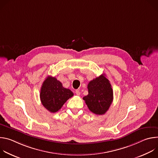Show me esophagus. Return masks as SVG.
<instances>
[{
  "label": "esophagus",
  "mask_w": 158,
  "mask_h": 158,
  "mask_svg": "<svg viewBox=\"0 0 158 158\" xmlns=\"http://www.w3.org/2000/svg\"><path fill=\"white\" fill-rule=\"evenodd\" d=\"M75 93H76V95H77V96H79V95H80V91H79V90H76V91H75Z\"/></svg>",
  "instance_id": "esophagus-1"
}]
</instances>
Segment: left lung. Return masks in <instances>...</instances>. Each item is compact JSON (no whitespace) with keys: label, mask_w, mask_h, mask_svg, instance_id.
Wrapping results in <instances>:
<instances>
[{"label":"left lung","mask_w":158,"mask_h":158,"mask_svg":"<svg viewBox=\"0 0 158 158\" xmlns=\"http://www.w3.org/2000/svg\"><path fill=\"white\" fill-rule=\"evenodd\" d=\"M88 94L83 98L89 109L98 115L104 114L113 101V91L104 74L91 81L87 85Z\"/></svg>","instance_id":"left-lung-1"}]
</instances>
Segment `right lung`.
<instances>
[{"mask_svg":"<svg viewBox=\"0 0 158 158\" xmlns=\"http://www.w3.org/2000/svg\"><path fill=\"white\" fill-rule=\"evenodd\" d=\"M73 95L71 90L64 88L56 77L48 76L42 85L40 99L43 106L54 113L58 111Z\"/></svg>","mask_w":158,"mask_h":158,"instance_id":"obj_1","label":"right lung"}]
</instances>
